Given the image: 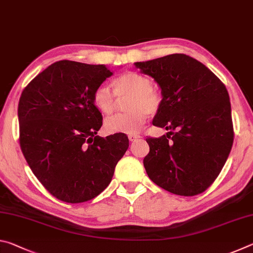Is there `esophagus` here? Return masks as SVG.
Masks as SVG:
<instances>
[{
  "mask_svg": "<svg viewBox=\"0 0 253 253\" xmlns=\"http://www.w3.org/2000/svg\"><path fill=\"white\" fill-rule=\"evenodd\" d=\"M138 138H140L139 135H129V136H128V139H129L130 142H135V140L138 139Z\"/></svg>",
  "mask_w": 253,
  "mask_h": 253,
  "instance_id": "esophagus-1",
  "label": "esophagus"
}]
</instances>
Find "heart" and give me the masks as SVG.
I'll list each match as a JSON object with an SVG mask.
<instances>
[{
  "mask_svg": "<svg viewBox=\"0 0 253 253\" xmlns=\"http://www.w3.org/2000/svg\"><path fill=\"white\" fill-rule=\"evenodd\" d=\"M115 93L101 84L92 93V102L102 115L109 116L117 108L118 100L126 102L127 114H119L107 119L105 129L110 134H135L147 122L148 114H155L162 105V93L152 85L147 76L129 71L117 77L113 81Z\"/></svg>",
  "mask_w": 253,
  "mask_h": 253,
  "instance_id": "1",
  "label": "heart"
}]
</instances>
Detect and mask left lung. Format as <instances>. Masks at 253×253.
<instances>
[{"label":"left lung","instance_id":"obj_1","mask_svg":"<svg viewBox=\"0 0 253 253\" xmlns=\"http://www.w3.org/2000/svg\"><path fill=\"white\" fill-rule=\"evenodd\" d=\"M134 65L161 88L162 105L153 125L169 130L146 139L148 177L173 194L202 193L220 174L233 144L225 85L203 63L183 53Z\"/></svg>","mask_w":253,"mask_h":253}]
</instances>
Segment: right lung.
Here are the masks:
<instances>
[{"instance_id":"add662e5","label":"right lung","mask_w":253,"mask_h":253,"mask_svg":"<svg viewBox=\"0 0 253 253\" xmlns=\"http://www.w3.org/2000/svg\"><path fill=\"white\" fill-rule=\"evenodd\" d=\"M110 76L105 65L61 60L38 75L20 97L21 149L42 185L63 202L99 195L129 146L125 134L97 135L102 116L92 93Z\"/></svg>"}]
</instances>
